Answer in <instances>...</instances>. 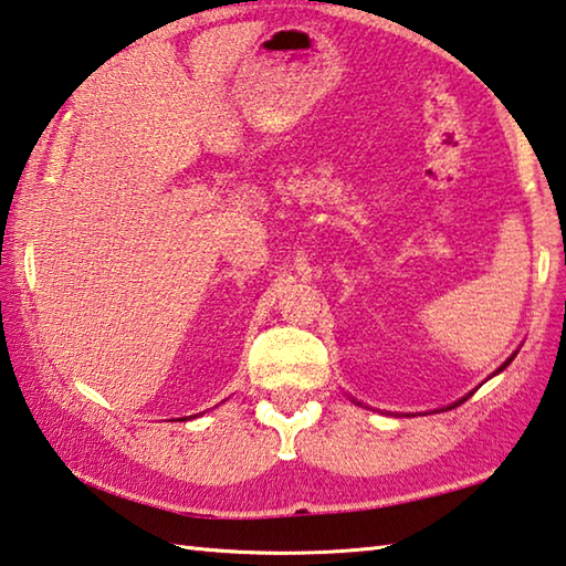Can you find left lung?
<instances>
[{
    "label": "left lung",
    "instance_id": "left-lung-1",
    "mask_svg": "<svg viewBox=\"0 0 566 566\" xmlns=\"http://www.w3.org/2000/svg\"><path fill=\"white\" fill-rule=\"evenodd\" d=\"M514 356H516V350H514V354H512V356H509V358H506V360H504V364H502V366H499V368H496V370H494V374H492V376H496V374H502V370H504V368H506V366H509V364H512V360H514ZM492 376H489V378H492ZM471 394H474V391H471ZM471 394H469V396H471ZM469 396H464V398H459V401H457V403H451V406H447V409H453V406H459V403H464V401H467V398H469ZM354 401H356V398H354ZM356 403H358V406H360V401H356Z\"/></svg>",
    "mask_w": 566,
    "mask_h": 566
}]
</instances>
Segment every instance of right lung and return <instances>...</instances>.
<instances>
[{"label": "right lung", "instance_id": "obj_1", "mask_svg": "<svg viewBox=\"0 0 566 566\" xmlns=\"http://www.w3.org/2000/svg\"><path fill=\"white\" fill-rule=\"evenodd\" d=\"M188 419H192V416H185V419H180V421H188Z\"/></svg>", "mask_w": 566, "mask_h": 566}]
</instances>
